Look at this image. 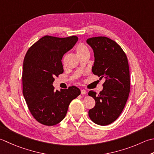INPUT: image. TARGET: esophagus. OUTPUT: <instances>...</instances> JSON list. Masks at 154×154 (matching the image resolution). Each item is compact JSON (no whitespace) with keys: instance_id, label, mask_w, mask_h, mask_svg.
I'll use <instances>...</instances> for the list:
<instances>
[{"instance_id":"obj_1","label":"esophagus","mask_w":154,"mask_h":154,"mask_svg":"<svg viewBox=\"0 0 154 154\" xmlns=\"http://www.w3.org/2000/svg\"><path fill=\"white\" fill-rule=\"evenodd\" d=\"M86 93H87L86 90H85V89H81V95H85V94H86Z\"/></svg>"}]
</instances>
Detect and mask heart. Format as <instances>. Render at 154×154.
Masks as SVG:
<instances>
[{
    "instance_id": "b5f03b06",
    "label": "heart",
    "mask_w": 154,
    "mask_h": 154,
    "mask_svg": "<svg viewBox=\"0 0 154 154\" xmlns=\"http://www.w3.org/2000/svg\"><path fill=\"white\" fill-rule=\"evenodd\" d=\"M76 51L77 53V55L80 56L85 53H89V49L86 45L81 43L79 44H78L77 46L76 47Z\"/></svg>"
}]
</instances>
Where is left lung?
Wrapping results in <instances>:
<instances>
[{"instance_id": "left-lung-1", "label": "left lung", "mask_w": 154, "mask_h": 154, "mask_svg": "<svg viewBox=\"0 0 154 154\" xmlns=\"http://www.w3.org/2000/svg\"><path fill=\"white\" fill-rule=\"evenodd\" d=\"M87 43L94 52L93 73L105 79L99 94L93 91L88 93L95 101V107L89 111V116L96 124L107 125L118 118L129 97L130 79L128 58L122 47L108 37L89 38Z\"/></svg>"}]
</instances>
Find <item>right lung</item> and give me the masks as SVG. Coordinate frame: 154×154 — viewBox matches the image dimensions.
<instances>
[{
  "label": "right lung",
  "instance_id": "1",
  "mask_svg": "<svg viewBox=\"0 0 154 154\" xmlns=\"http://www.w3.org/2000/svg\"><path fill=\"white\" fill-rule=\"evenodd\" d=\"M77 36L46 35L27 51L23 68V93L30 112L41 124L55 125L65 118L69 105L81 94L78 87L55 91V77L63 73V55L73 47Z\"/></svg>",
  "mask_w": 154,
  "mask_h": 154
}]
</instances>
